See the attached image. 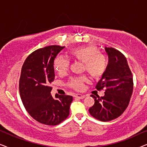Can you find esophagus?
I'll use <instances>...</instances> for the list:
<instances>
[{"mask_svg": "<svg viewBox=\"0 0 147 147\" xmlns=\"http://www.w3.org/2000/svg\"><path fill=\"white\" fill-rule=\"evenodd\" d=\"M75 97L77 98H79V99H83V98L85 97V96L82 95V94H76L75 95Z\"/></svg>", "mask_w": 147, "mask_h": 147, "instance_id": "esophagus-1", "label": "esophagus"}]
</instances>
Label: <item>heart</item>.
I'll return each mask as SVG.
<instances>
[{
	"instance_id": "obj_1",
	"label": "heart",
	"mask_w": 147,
	"mask_h": 147,
	"mask_svg": "<svg viewBox=\"0 0 147 147\" xmlns=\"http://www.w3.org/2000/svg\"><path fill=\"white\" fill-rule=\"evenodd\" d=\"M69 55L74 59L84 63V69L91 76L93 79L98 80L102 77L107 67V60L100 54V50L93 45H86L76 48L69 51ZM53 67L59 74H64L69 67V61L67 58L59 56L54 59ZM88 81L86 76L72 78L69 85L74 89L80 90L84 87V84Z\"/></svg>"
}]
</instances>
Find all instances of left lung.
Returning <instances> with one entry per match:
<instances>
[{"label":"left lung","mask_w":147,"mask_h":147,"mask_svg":"<svg viewBox=\"0 0 147 147\" xmlns=\"http://www.w3.org/2000/svg\"><path fill=\"white\" fill-rule=\"evenodd\" d=\"M109 61L105 73L97 84L98 91L105 90L104 96L91 95L94 104L89 112L94 118L102 122L116 119L125 111L132 91V74L125 56L112 47H105Z\"/></svg>","instance_id":"8db88e82"}]
</instances>
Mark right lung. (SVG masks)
Masks as SVG:
<instances>
[{
  "label": "right lung",
  "instance_id": "obj_1",
  "mask_svg": "<svg viewBox=\"0 0 147 147\" xmlns=\"http://www.w3.org/2000/svg\"><path fill=\"white\" fill-rule=\"evenodd\" d=\"M65 47L49 45L30 54L21 68L19 93L24 107L36 121L55 126L68 117L73 97L51 95L50 86L55 79L53 61Z\"/></svg>",
  "mask_w": 147,
  "mask_h": 147
}]
</instances>
